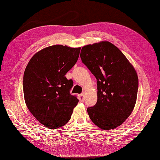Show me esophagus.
<instances>
[{
  "label": "esophagus",
  "mask_w": 160,
  "mask_h": 160,
  "mask_svg": "<svg viewBox=\"0 0 160 160\" xmlns=\"http://www.w3.org/2000/svg\"><path fill=\"white\" fill-rule=\"evenodd\" d=\"M79 99L80 101H84V95L83 94H79Z\"/></svg>",
  "instance_id": "1"
}]
</instances>
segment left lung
I'll return each mask as SVG.
<instances>
[{
  "instance_id": "1",
  "label": "left lung",
  "mask_w": 160,
  "mask_h": 160,
  "mask_svg": "<svg viewBox=\"0 0 160 160\" xmlns=\"http://www.w3.org/2000/svg\"><path fill=\"white\" fill-rule=\"evenodd\" d=\"M80 57L98 83V101L88 108L89 118L101 129H115L134 109L138 90L136 71L123 52L109 41L83 47Z\"/></svg>"
}]
</instances>
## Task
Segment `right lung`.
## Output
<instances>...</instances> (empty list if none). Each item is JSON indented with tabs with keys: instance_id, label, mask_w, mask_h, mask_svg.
<instances>
[{
	"instance_id": "right-lung-1",
	"label": "right lung",
	"mask_w": 160,
	"mask_h": 160,
	"mask_svg": "<svg viewBox=\"0 0 160 160\" xmlns=\"http://www.w3.org/2000/svg\"><path fill=\"white\" fill-rule=\"evenodd\" d=\"M81 47L55 45L34 55L23 77V93L28 110L49 129L63 126L79 102L70 94L73 82L65 74L77 62Z\"/></svg>"
}]
</instances>
